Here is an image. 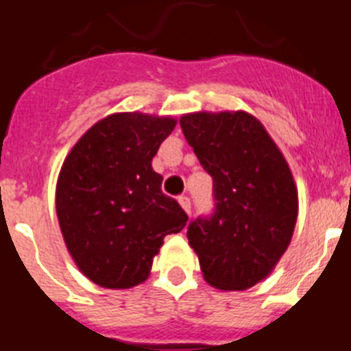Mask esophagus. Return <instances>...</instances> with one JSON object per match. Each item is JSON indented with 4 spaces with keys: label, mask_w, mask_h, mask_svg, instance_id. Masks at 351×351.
Masks as SVG:
<instances>
[{
    "label": "esophagus",
    "mask_w": 351,
    "mask_h": 351,
    "mask_svg": "<svg viewBox=\"0 0 351 351\" xmlns=\"http://www.w3.org/2000/svg\"><path fill=\"white\" fill-rule=\"evenodd\" d=\"M178 202L181 204V207L186 210V213H188V214L191 213V202H190V198H188V197H179V198H178Z\"/></svg>",
    "instance_id": "esophagus-1"
}]
</instances>
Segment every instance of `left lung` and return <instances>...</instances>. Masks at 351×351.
<instances>
[{"label":"left lung","instance_id":"obj_1","mask_svg":"<svg viewBox=\"0 0 351 351\" xmlns=\"http://www.w3.org/2000/svg\"><path fill=\"white\" fill-rule=\"evenodd\" d=\"M181 128L213 178L216 209L188 226L204 280L218 290H247L278 265L299 214L291 170L253 114L191 112Z\"/></svg>","mask_w":351,"mask_h":351}]
</instances>
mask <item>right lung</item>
Wrapping results in <instances>:
<instances>
[{
	"mask_svg": "<svg viewBox=\"0 0 351 351\" xmlns=\"http://www.w3.org/2000/svg\"><path fill=\"white\" fill-rule=\"evenodd\" d=\"M178 125L172 116L116 112L91 126L64 158L56 214L79 271L98 287L144 283L163 239L188 214L161 191L151 161Z\"/></svg>",
	"mask_w": 351,
	"mask_h": 351,
	"instance_id": "right-lung-1",
	"label": "right lung"
}]
</instances>
